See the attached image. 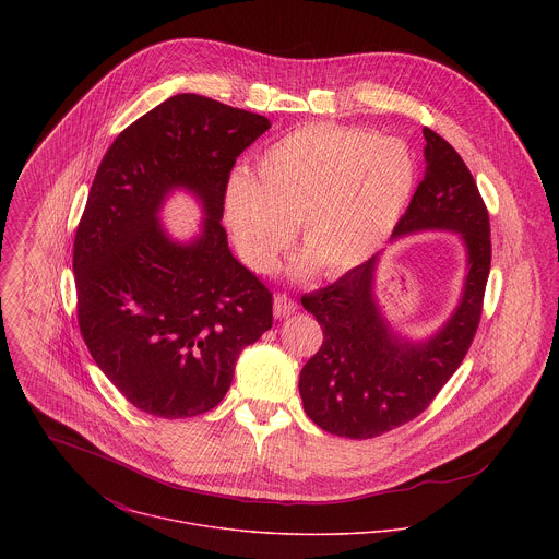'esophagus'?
Masks as SVG:
<instances>
[{
	"label": "esophagus",
	"mask_w": 559,
	"mask_h": 559,
	"mask_svg": "<svg viewBox=\"0 0 559 559\" xmlns=\"http://www.w3.org/2000/svg\"><path fill=\"white\" fill-rule=\"evenodd\" d=\"M297 308H299L297 301L290 299L288 295H275V299H273V314H275V319H286V317L295 314Z\"/></svg>",
	"instance_id": "34e87169"
}]
</instances>
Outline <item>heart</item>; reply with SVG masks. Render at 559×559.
<instances>
[{"instance_id":"obj_1","label":"heart","mask_w":559,"mask_h":559,"mask_svg":"<svg viewBox=\"0 0 559 559\" xmlns=\"http://www.w3.org/2000/svg\"><path fill=\"white\" fill-rule=\"evenodd\" d=\"M415 185V159L394 138L329 122L290 131L255 159V176L235 171L224 219L240 260L271 273L299 239V275L320 266L342 275L370 260L399 226Z\"/></svg>"}]
</instances>
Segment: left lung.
I'll use <instances>...</instances> for the list:
<instances>
[{
    "mask_svg": "<svg viewBox=\"0 0 559 559\" xmlns=\"http://www.w3.org/2000/svg\"><path fill=\"white\" fill-rule=\"evenodd\" d=\"M426 171L392 239L424 230L456 233L467 251L463 295L430 337H400L374 297L379 253L337 282L304 295L322 326V346L304 366L299 394L322 430L372 439L417 417L463 364L481 314L490 269V224L478 185L461 155L424 129Z\"/></svg>",
    "mask_w": 559,
    "mask_h": 559,
    "instance_id": "1",
    "label": "left lung"
}]
</instances>
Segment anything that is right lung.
Returning <instances> with one entry per match:
<instances>
[{"label":"right lung","mask_w":559,"mask_h":559,"mask_svg":"<svg viewBox=\"0 0 559 559\" xmlns=\"http://www.w3.org/2000/svg\"><path fill=\"white\" fill-rule=\"evenodd\" d=\"M269 127L176 94L127 127L96 169L73 249L78 319L96 366L144 413L180 419L217 406L240 350L273 324V295L233 255L222 226L237 157ZM176 188L207 215L187 243L158 222Z\"/></svg>","instance_id":"add662e5"}]
</instances>
